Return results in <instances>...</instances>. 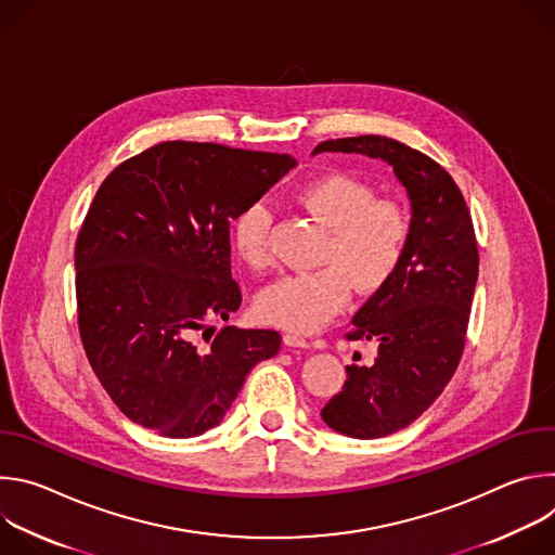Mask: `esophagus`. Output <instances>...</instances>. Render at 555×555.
I'll use <instances>...</instances> for the list:
<instances>
[{"mask_svg": "<svg viewBox=\"0 0 555 555\" xmlns=\"http://www.w3.org/2000/svg\"><path fill=\"white\" fill-rule=\"evenodd\" d=\"M283 343H285L287 347H300V349H307V347H309V340H307L305 336L296 334V332H285V334H283Z\"/></svg>", "mask_w": 555, "mask_h": 555, "instance_id": "esophagus-1", "label": "esophagus"}]
</instances>
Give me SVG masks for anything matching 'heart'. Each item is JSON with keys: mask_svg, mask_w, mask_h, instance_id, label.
Segmentation results:
<instances>
[{"mask_svg": "<svg viewBox=\"0 0 555 555\" xmlns=\"http://www.w3.org/2000/svg\"><path fill=\"white\" fill-rule=\"evenodd\" d=\"M296 202L327 228L325 268L279 276L261 289V319L289 332H313L347 305L351 287L371 294L400 268L411 223L402 206L375 199L371 184L349 173H327L302 184ZM272 208L255 199L232 221V244L250 268L270 263Z\"/></svg>", "mask_w": 555, "mask_h": 555, "instance_id": "b5f03b06", "label": "heart"}]
</instances>
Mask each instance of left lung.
<instances>
[{
  "label": "left lung",
  "mask_w": 555,
  "mask_h": 555,
  "mask_svg": "<svg viewBox=\"0 0 555 555\" xmlns=\"http://www.w3.org/2000/svg\"><path fill=\"white\" fill-rule=\"evenodd\" d=\"M360 153L392 167L411 199V234L400 268L353 315L349 340L377 343L375 362L347 364V379L321 411L353 439L413 424L454 375L479 276V250L465 199L428 155L386 135L325 140L315 153Z\"/></svg>",
  "instance_id": "8db88e82"
}]
</instances>
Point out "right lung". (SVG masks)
Masks as SVG:
<instances>
[{"mask_svg": "<svg viewBox=\"0 0 555 555\" xmlns=\"http://www.w3.org/2000/svg\"><path fill=\"white\" fill-rule=\"evenodd\" d=\"M294 167L287 153L173 140L101 184L74 250L78 332L131 422L173 439L204 435L253 366L276 356L272 330L223 327L208 347L195 338L242 305L230 221Z\"/></svg>", "mask_w": 555, "mask_h": 555, "instance_id": "obj_1", "label": "right lung"}]
</instances>
